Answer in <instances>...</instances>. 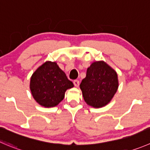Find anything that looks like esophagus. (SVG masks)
<instances>
[{
  "label": "esophagus",
  "mask_w": 150,
  "mask_h": 150,
  "mask_svg": "<svg viewBox=\"0 0 150 150\" xmlns=\"http://www.w3.org/2000/svg\"><path fill=\"white\" fill-rule=\"evenodd\" d=\"M73 83H74V85H75V87H78L79 86L80 82H79V81H78V80H75V81H73Z\"/></svg>",
  "instance_id": "obj_1"
}]
</instances>
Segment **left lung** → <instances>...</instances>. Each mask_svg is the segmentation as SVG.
<instances>
[{
  "instance_id": "8db88e82",
  "label": "left lung",
  "mask_w": 150,
  "mask_h": 150,
  "mask_svg": "<svg viewBox=\"0 0 150 150\" xmlns=\"http://www.w3.org/2000/svg\"><path fill=\"white\" fill-rule=\"evenodd\" d=\"M119 87L117 72L104 61H97L87 68L80 88L88 105L102 108L111 101Z\"/></svg>"
}]
</instances>
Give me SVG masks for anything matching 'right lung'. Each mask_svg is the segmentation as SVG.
<instances>
[{"label": "right lung", "instance_id": "1", "mask_svg": "<svg viewBox=\"0 0 150 150\" xmlns=\"http://www.w3.org/2000/svg\"><path fill=\"white\" fill-rule=\"evenodd\" d=\"M74 87L56 62H44L32 74L30 90L33 99L45 108H53L63 100L65 92Z\"/></svg>", "mask_w": 150, "mask_h": 150}]
</instances>
